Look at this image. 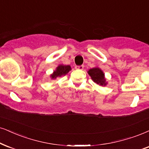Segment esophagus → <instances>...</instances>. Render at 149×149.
Here are the masks:
<instances>
[{
	"instance_id": "esophagus-1",
	"label": "esophagus",
	"mask_w": 149,
	"mask_h": 149,
	"mask_svg": "<svg viewBox=\"0 0 149 149\" xmlns=\"http://www.w3.org/2000/svg\"><path fill=\"white\" fill-rule=\"evenodd\" d=\"M76 69H80V70H82L84 69V65H80V66H76L75 67Z\"/></svg>"
}]
</instances>
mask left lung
<instances>
[{
  "instance_id": "left-lung-1",
  "label": "left lung",
  "mask_w": 149,
  "mask_h": 149,
  "mask_svg": "<svg viewBox=\"0 0 149 149\" xmlns=\"http://www.w3.org/2000/svg\"><path fill=\"white\" fill-rule=\"evenodd\" d=\"M88 73L94 82L101 86L107 85V82L104 78V73L98 67H94L88 71Z\"/></svg>"
}]
</instances>
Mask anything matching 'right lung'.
Here are the masks:
<instances>
[{"label": "right lung", "instance_id": "right-lung-1", "mask_svg": "<svg viewBox=\"0 0 149 149\" xmlns=\"http://www.w3.org/2000/svg\"><path fill=\"white\" fill-rule=\"evenodd\" d=\"M70 70H71V68L69 65H60L59 66H58L57 68L54 71V73L51 75L50 77L52 79H56L58 77L65 76Z\"/></svg>", "mask_w": 149, "mask_h": 149}]
</instances>
